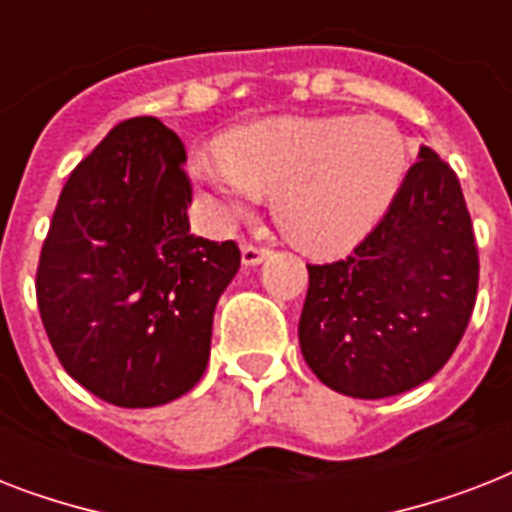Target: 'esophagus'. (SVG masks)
I'll return each mask as SVG.
<instances>
[{
    "label": "esophagus",
    "mask_w": 512,
    "mask_h": 512,
    "mask_svg": "<svg viewBox=\"0 0 512 512\" xmlns=\"http://www.w3.org/2000/svg\"><path fill=\"white\" fill-rule=\"evenodd\" d=\"M268 257V249L265 247H257V244H244L241 247V260L244 265H260Z\"/></svg>",
    "instance_id": "1"
}]
</instances>
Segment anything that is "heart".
Instances as JSON below:
<instances>
[{
  "instance_id": "b5f03b06",
  "label": "heart",
  "mask_w": 512,
  "mask_h": 512,
  "mask_svg": "<svg viewBox=\"0 0 512 512\" xmlns=\"http://www.w3.org/2000/svg\"><path fill=\"white\" fill-rule=\"evenodd\" d=\"M409 143L382 116H276L225 132L215 154L191 162L220 220L271 193L273 220L311 255H340L364 239L396 199Z\"/></svg>"
}]
</instances>
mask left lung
I'll return each instance as SVG.
<instances>
[{"mask_svg":"<svg viewBox=\"0 0 512 512\" xmlns=\"http://www.w3.org/2000/svg\"><path fill=\"white\" fill-rule=\"evenodd\" d=\"M476 292L478 247L460 180L422 146L374 231L348 257L308 265L300 350L337 393L398 396L452 358Z\"/></svg>","mask_w":512,"mask_h":512,"instance_id":"1","label":"left lung"}]
</instances>
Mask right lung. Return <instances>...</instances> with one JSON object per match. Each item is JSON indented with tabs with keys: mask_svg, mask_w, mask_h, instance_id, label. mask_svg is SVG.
<instances>
[{
	"mask_svg": "<svg viewBox=\"0 0 512 512\" xmlns=\"http://www.w3.org/2000/svg\"><path fill=\"white\" fill-rule=\"evenodd\" d=\"M185 148L156 116L119 122L60 191L36 268L55 356L92 396L167 404L201 380L236 241L191 233Z\"/></svg>",
	"mask_w": 512,
	"mask_h": 512,
	"instance_id": "add662e5",
	"label": "right lung"
}]
</instances>
